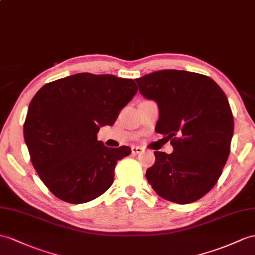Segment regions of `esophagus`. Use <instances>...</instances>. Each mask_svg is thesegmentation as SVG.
Masks as SVG:
<instances>
[{"instance_id":"esophagus-1","label":"esophagus","mask_w":255,"mask_h":255,"mask_svg":"<svg viewBox=\"0 0 255 255\" xmlns=\"http://www.w3.org/2000/svg\"><path fill=\"white\" fill-rule=\"evenodd\" d=\"M144 151V149H142L141 147L139 146H132V153L133 154H137V153H140Z\"/></svg>"}]
</instances>
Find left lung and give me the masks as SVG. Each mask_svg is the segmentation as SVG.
<instances>
[{"mask_svg": "<svg viewBox=\"0 0 255 255\" xmlns=\"http://www.w3.org/2000/svg\"><path fill=\"white\" fill-rule=\"evenodd\" d=\"M139 92L159 106L156 132L171 140L172 153L156 151L146 171L163 199L199 200L214 187L231 151L234 117L225 93L200 73L160 70L136 79Z\"/></svg>", "mask_w": 255, "mask_h": 255, "instance_id": "8db88e82", "label": "left lung"}]
</instances>
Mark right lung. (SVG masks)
<instances>
[{
  "label": "right lung",
  "mask_w": 255,
  "mask_h": 255,
  "mask_svg": "<svg viewBox=\"0 0 255 255\" xmlns=\"http://www.w3.org/2000/svg\"><path fill=\"white\" fill-rule=\"evenodd\" d=\"M137 90L132 79L78 73L45 84L34 95L23 137L41 181L60 200L89 202L113 185L117 162L132 150L108 148L97 133L113 126Z\"/></svg>",
  "instance_id": "obj_1"
}]
</instances>
